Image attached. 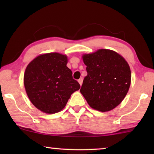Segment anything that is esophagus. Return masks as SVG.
Instances as JSON below:
<instances>
[{"mask_svg": "<svg viewBox=\"0 0 154 154\" xmlns=\"http://www.w3.org/2000/svg\"><path fill=\"white\" fill-rule=\"evenodd\" d=\"M78 82L79 83L80 85H82V83H83V79H82V78H81V79H79V80H78Z\"/></svg>", "mask_w": 154, "mask_h": 154, "instance_id": "34e87169", "label": "esophagus"}]
</instances>
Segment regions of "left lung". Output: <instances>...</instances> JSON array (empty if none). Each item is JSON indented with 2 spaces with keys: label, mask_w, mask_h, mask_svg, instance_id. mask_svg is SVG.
<instances>
[{
  "label": "left lung",
  "mask_w": 154,
  "mask_h": 154,
  "mask_svg": "<svg viewBox=\"0 0 154 154\" xmlns=\"http://www.w3.org/2000/svg\"><path fill=\"white\" fill-rule=\"evenodd\" d=\"M87 76L80 92L91 107L109 111L121 103L129 90L130 66L123 57L109 49L83 56Z\"/></svg>",
  "instance_id": "left-lung-1"
}]
</instances>
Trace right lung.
<instances>
[{
    "label": "right lung",
    "mask_w": 154,
    "mask_h": 154,
    "mask_svg": "<svg viewBox=\"0 0 154 154\" xmlns=\"http://www.w3.org/2000/svg\"><path fill=\"white\" fill-rule=\"evenodd\" d=\"M67 57L58 53L38 56L26 69L24 83L34 105L44 113L53 114L64 108L71 95L80 88L66 66Z\"/></svg>",
    "instance_id": "1"
}]
</instances>
